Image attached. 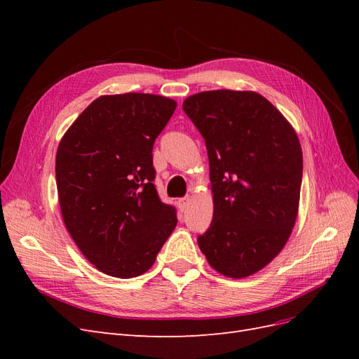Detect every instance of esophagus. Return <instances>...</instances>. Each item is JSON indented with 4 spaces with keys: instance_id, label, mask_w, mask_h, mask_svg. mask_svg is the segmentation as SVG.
Masks as SVG:
<instances>
[{
    "instance_id": "obj_1",
    "label": "esophagus",
    "mask_w": 359,
    "mask_h": 359,
    "mask_svg": "<svg viewBox=\"0 0 359 359\" xmlns=\"http://www.w3.org/2000/svg\"><path fill=\"white\" fill-rule=\"evenodd\" d=\"M189 203H190V199H189V198H182V199H178V201H177V206H178L181 212H184V211L187 210Z\"/></svg>"
}]
</instances>
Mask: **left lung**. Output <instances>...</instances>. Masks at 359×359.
Instances as JSON below:
<instances>
[{
  "mask_svg": "<svg viewBox=\"0 0 359 359\" xmlns=\"http://www.w3.org/2000/svg\"><path fill=\"white\" fill-rule=\"evenodd\" d=\"M182 109L205 139L212 223L198 238L208 264L229 278L265 268L295 226L302 149L295 128L256 91L214 90L187 97Z\"/></svg>",
  "mask_w": 359,
  "mask_h": 359,
  "instance_id": "left-lung-1",
  "label": "left lung"
}]
</instances>
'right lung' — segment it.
I'll use <instances>...</instances> for the list:
<instances>
[{"instance_id": "add662e5", "label": "right lung", "mask_w": 359, "mask_h": 359, "mask_svg": "<svg viewBox=\"0 0 359 359\" xmlns=\"http://www.w3.org/2000/svg\"><path fill=\"white\" fill-rule=\"evenodd\" d=\"M177 102L157 94L100 95L60 140L55 177L64 224L102 273L133 278L154 265L178 223L154 187L153 145Z\"/></svg>"}]
</instances>
